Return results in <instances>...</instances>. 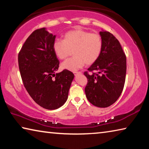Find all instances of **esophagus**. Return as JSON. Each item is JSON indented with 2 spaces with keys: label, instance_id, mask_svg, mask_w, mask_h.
<instances>
[{
  "label": "esophagus",
  "instance_id": "1",
  "mask_svg": "<svg viewBox=\"0 0 149 149\" xmlns=\"http://www.w3.org/2000/svg\"><path fill=\"white\" fill-rule=\"evenodd\" d=\"M81 74V72H74V75H75V76L79 74Z\"/></svg>",
  "mask_w": 149,
  "mask_h": 149
}]
</instances>
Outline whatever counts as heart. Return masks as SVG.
<instances>
[{
  "label": "heart",
  "mask_w": 149,
  "mask_h": 149,
  "mask_svg": "<svg viewBox=\"0 0 149 149\" xmlns=\"http://www.w3.org/2000/svg\"><path fill=\"white\" fill-rule=\"evenodd\" d=\"M103 41L100 35L91 33L83 29L68 31L64 40H56L53 44V50L60 60H65L73 54L74 57L62 64V68L76 72L87 65H91L99 59L102 52Z\"/></svg>",
  "instance_id": "heart-1"
}]
</instances>
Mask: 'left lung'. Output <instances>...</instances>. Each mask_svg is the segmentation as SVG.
I'll return each mask as SVG.
<instances>
[{"label":"left lung","mask_w":149,"mask_h":149,"mask_svg":"<svg viewBox=\"0 0 149 149\" xmlns=\"http://www.w3.org/2000/svg\"><path fill=\"white\" fill-rule=\"evenodd\" d=\"M103 46L100 56L85 72L87 84L85 92L95 107L106 108L116 101L124 87L126 56L120 42L108 31H100Z\"/></svg>","instance_id":"8db88e82"}]
</instances>
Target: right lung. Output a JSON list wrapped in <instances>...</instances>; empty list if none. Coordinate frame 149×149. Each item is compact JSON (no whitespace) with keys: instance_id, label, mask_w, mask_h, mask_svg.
Returning a JSON list of instances; mask_svg holds the SVG:
<instances>
[{"instance_id":"1","label":"right lung","mask_w":149,"mask_h":149,"mask_svg":"<svg viewBox=\"0 0 149 149\" xmlns=\"http://www.w3.org/2000/svg\"><path fill=\"white\" fill-rule=\"evenodd\" d=\"M56 35L46 28L29 35L18 54L22 81L29 95L41 107L57 109L66 102L74 75L64 70L55 74L59 61L53 50Z\"/></svg>"}]
</instances>
